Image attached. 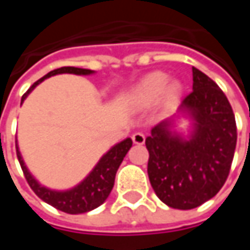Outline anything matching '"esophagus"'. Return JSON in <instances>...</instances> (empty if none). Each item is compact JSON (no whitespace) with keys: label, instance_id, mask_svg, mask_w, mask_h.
I'll list each match as a JSON object with an SVG mask.
<instances>
[{"label":"esophagus","instance_id":"obj_1","mask_svg":"<svg viewBox=\"0 0 250 250\" xmlns=\"http://www.w3.org/2000/svg\"><path fill=\"white\" fill-rule=\"evenodd\" d=\"M145 135L142 133V132H136V133H133L132 135V140H133V143L135 145H143L145 143Z\"/></svg>","mask_w":250,"mask_h":250}]
</instances>
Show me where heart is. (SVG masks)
<instances>
[{
	"label": "heart",
	"instance_id": "1",
	"mask_svg": "<svg viewBox=\"0 0 250 250\" xmlns=\"http://www.w3.org/2000/svg\"><path fill=\"white\" fill-rule=\"evenodd\" d=\"M168 83L164 72H151L142 78L129 91V100L136 105H151L163 96L167 104H174L181 94V84L177 81Z\"/></svg>",
	"mask_w": 250,
	"mask_h": 250
}]
</instances>
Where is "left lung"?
Listing matches in <instances>:
<instances>
[{
	"label": "left lung",
	"mask_w": 250,
	"mask_h": 250,
	"mask_svg": "<svg viewBox=\"0 0 250 250\" xmlns=\"http://www.w3.org/2000/svg\"><path fill=\"white\" fill-rule=\"evenodd\" d=\"M193 91L179 111L192 120L189 139L163 121L146 138L147 174L167 206L190 210L214 197L226 184L236 146L235 115L223 90L207 75L192 68Z\"/></svg>",
	"instance_id": "8db88e82"
}]
</instances>
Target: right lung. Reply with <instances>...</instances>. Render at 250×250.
Returning a JSON list of instances; mask_svg holds the SVG:
<instances>
[{"instance_id":"obj_1","label":"right lung","mask_w":250,"mask_h":250,"mask_svg":"<svg viewBox=\"0 0 250 250\" xmlns=\"http://www.w3.org/2000/svg\"><path fill=\"white\" fill-rule=\"evenodd\" d=\"M58 73H75V75H91L93 71L90 69H83V68H75V66H62L58 69H54L51 72H48L42 79H39L37 82H34L30 89L22 96V103L27 97V94L33 90L34 87L42 83L44 79L58 75ZM132 147V140L130 138H126L125 140L120 142L118 145H115L114 147H111L103 157L100 161L96 164V167L91 169V172L87 177L83 179L79 185H76L69 190H51L48 188L40 185L33 175L29 172L27 167L24 166V161L21 156V151L18 149L16 145V156L21 163V167L23 171L24 178L29 184V187L33 189V192L44 200L45 203L51 205L55 208L61 210L63 213L68 214H81V213H87L93 208L99 207L105 202V199L108 197L110 192L114 187V181H115V174L120 168L121 163L124 157L126 156V153Z\"/></svg>"}]
</instances>
